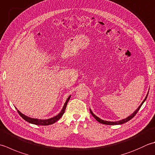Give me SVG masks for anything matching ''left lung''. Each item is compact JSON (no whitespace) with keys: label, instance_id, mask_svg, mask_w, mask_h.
Returning a JSON list of instances; mask_svg holds the SVG:
<instances>
[{"label":"left lung","instance_id":"left-lung-1","mask_svg":"<svg viewBox=\"0 0 155 155\" xmlns=\"http://www.w3.org/2000/svg\"><path fill=\"white\" fill-rule=\"evenodd\" d=\"M148 93H147V97H145V99H144V101L142 102V104H140V105L139 106V107H138L137 109H136V110L134 112V113L130 115V116H128V117L125 118V119H123V120H122L117 121V122H108V121H105V120H101V119H100V118H99V117L95 116V115L93 113V111H91V109H90V113L91 114V115H92V116H93L94 117H95V119L97 121H98V122H99V123H101V124H106V125H119V124H124V123H126V122H128V121H130V120L132 119V118H133V117H134L136 116V114H137V112L139 111V110H140V107H141V106L142 105V104H143L144 102L145 101H146V99H147V96H148Z\"/></svg>","mask_w":155,"mask_h":155}]
</instances>
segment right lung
<instances>
[{
  "instance_id": "obj_1",
  "label": "right lung",
  "mask_w": 155,
  "mask_h": 155,
  "mask_svg": "<svg viewBox=\"0 0 155 155\" xmlns=\"http://www.w3.org/2000/svg\"><path fill=\"white\" fill-rule=\"evenodd\" d=\"M70 98H71V95H70L68 99H66V101L65 102L64 105L61 111L60 112V113L57 115V116H54L51 118H50V119H47V120H41V119H35V118H31V117H29L27 116H25V115L23 114L22 113H21V112L17 110L18 113L20 115V116L23 118V119L25 120V121H27V122L29 123H31L33 124H35V125H39V126H47V125H51V124H52L54 123H55L56 122H57L58 120H60L61 117L63 116L65 110H66V105H67L68 102L69 101Z\"/></svg>"
}]
</instances>
